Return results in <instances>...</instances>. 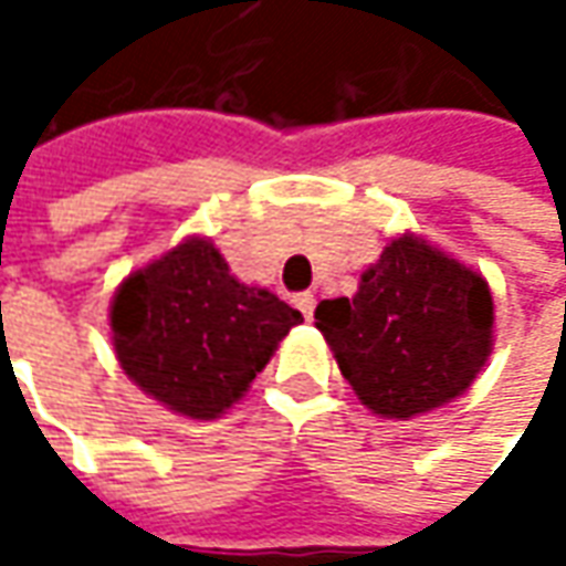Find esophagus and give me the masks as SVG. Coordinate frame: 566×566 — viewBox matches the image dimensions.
Wrapping results in <instances>:
<instances>
[{"label": "esophagus", "mask_w": 566, "mask_h": 566, "mask_svg": "<svg viewBox=\"0 0 566 566\" xmlns=\"http://www.w3.org/2000/svg\"><path fill=\"white\" fill-rule=\"evenodd\" d=\"M293 305L302 312L305 317H312V312H315V295L312 293H298L293 298Z\"/></svg>", "instance_id": "34e87169"}]
</instances>
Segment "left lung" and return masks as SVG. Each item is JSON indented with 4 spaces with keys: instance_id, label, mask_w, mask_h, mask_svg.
I'll return each mask as SVG.
<instances>
[{
    "instance_id": "obj_1",
    "label": "left lung",
    "mask_w": 566,
    "mask_h": 566,
    "mask_svg": "<svg viewBox=\"0 0 566 566\" xmlns=\"http://www.w3.org/2000/svg\"><path fill=\"white\" fill-rule=\"evenodd\" d=\"M343 378L380 419L406 422L467 394L494 349L489 280L416 232L394 235L353 298L315 308Z\"/></svg>"
}]
</instances>
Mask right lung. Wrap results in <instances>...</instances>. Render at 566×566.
I'll return each mask as SVG.
<instances>
[{
    "label": "right lung",
    "mask_w": 566,
    "mask_h": 566,
    "mask_svg": "<svg viewBox=\"0 0 566 566\" xmlns=\"http://www.w3.org/2000/svg\"><path fill=\"white\" fill-rule=\"evenodd\" d=\"M302 315L229 273L207 235H188L119 283L109 305L122 371L186 419H220Z\"/></svg>",
    "instance_id": "1"
}]
</instances>
